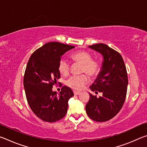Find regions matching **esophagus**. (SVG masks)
Returning a JSON list of instances; mask_svg holds the SVG:
<instances>
[{"label":"esophagus","mask_w":147,"mask_h":147,"mask_svg":"<svg viewBox=\"0 0 147 147\" xmlns=\"http://www.w3.org/2000/svg\"><path fill=\"white\" fill-rule=\"evenodd\" d=\"M73 93H74V94H75V95H78V94H80V92H79V91H73Z\"/></svg>","instance_id":"obj_1"}]
</instances>
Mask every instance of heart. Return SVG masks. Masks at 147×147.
Segmentation results:
<instances>
[{
	"label": "heart",
	"mask_w": 147,
	"mask_h": 147,
	"mask_svg": "<svg viewBox=\"0 0 147 147\" xmlns=\"http://www.w3.org/2000/svg\"><path fill=\"white\" fill-rule=\"evenodd\" d=\"M73 60L82 65L81 73H87L89 76H94L98 74L100 65L97 61L91 59V54L88 52L80 51L71 56ZM58 70L63 75H67L70 71V65L65 59H60L58 65ZM88 76L86 74L80 76H72L67 80L66 85L75 90H81L84 86L89 82Z\"/></svg>",
	"instance_id": "heart-1"
}]
</instances>
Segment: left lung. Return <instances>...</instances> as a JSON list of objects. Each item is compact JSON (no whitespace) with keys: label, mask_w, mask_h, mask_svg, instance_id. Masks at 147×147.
<instances>
[{"label":"left lung","mask_w":147,"mask_h":147,"mask_svg":"<svg viewBox=\"0 0 147 147\" xmlns=\"http://www.w3.org/2000/svg\"><path fill=\"white\" fill-rule=\"evenodd\" d=\"M88 47L103 56L101 70L89 87L95 93L101 92L102 96L97 98L89 93L86 113L92 120L107 121L119 112L125 100L128 83L126 66L121 54L106 45L98 43Z\"/></svg>","instance_id":"1"}]
</instances>
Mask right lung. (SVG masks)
Instances as JSON below:
<instances>
[{
    "instance_id": "add662e5",
    "label": "right lung",
    "mask_w": 147,
    "mask_h": 147,
    "mask_svg": "<svg viewBox=\"0 0 147 147\" xmlns=\"http://www.w3.org/2000/svg\"><path fill=\"white\" fill-rule=\"evenodd\" d=\"M74 47L49 42L35 51L30 58L24 76V88L32 111L44 121L53 123L66 115L68 100L74 94L63 86L59 94L53 86L60 78L58 70L61 57Z\"/></svg>"
}]
</instances>
